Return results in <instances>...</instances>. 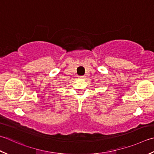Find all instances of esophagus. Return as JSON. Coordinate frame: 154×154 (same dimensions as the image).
Wrapping results in <instances>:
<instances>
[{"label":"esophagus","instance_id":"1","mask_svg":"<svg viewBox=\"0 0 154 154\" xmlns=\"http://www.w3.org/2000/svg\"><path fill=\"white\" fill-rule=\"evenodd\" d=\"M85 77V76H79V78H80V79H84Z\"/></svg>","mask_w":154,"mask_h":154}]
</instances>
